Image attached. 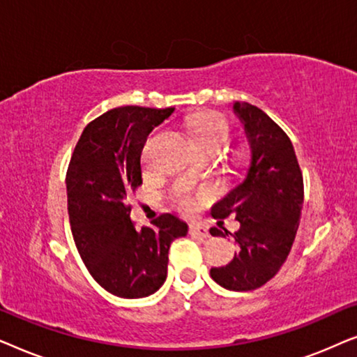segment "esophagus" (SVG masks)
<instances>
[{"label": "esophagus", "instance_id": "esophagus-1", "mask_svg": "<svg viewBox=\"0 0 357 357\" xmlns=\"http://www.w3.org/2000/svg\"><path fill=\"white\" fill-rule=\"evenodd\" d=\"M190 234H192L193 237H199V238H208L209 237L208 229L199 226V224H192V226H190Z\"/></svg>", "mask_w": 357, "mask_h": 357}]
</instances>
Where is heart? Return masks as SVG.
<instances>
[{
    "mask_svg": "<svg viewBox=\"0 0 357 357\" xmlns=\"http://www.w3.org/2000/svg\"><path fill=\"white\" fill-rule=\"evenodd\" d=\"M229 125L227 121L219 115H206L193 120L192 136L195 146L198 148H218L224 149L229 141ZM146 154V149H144ZM208 199V192H193L187 187H178L174 190L172 202L178 211L185 214H192L202 206Z\"/></svg>",
    "mask_w": 357,
    "mask_h": 357,
    "instance_id": "obj_1",
    "label": "heart"
}]
</instances>
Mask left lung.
Wrapping results in <instances>:
<instances>
[{"label":"left lung","mask_w":357,"mask_h":357,"mask_svg":"<svg viewBox=\"0 0 357 357\" xmlns=\"http://www.w3.org/2000/svg\"><path fill=\"white\" fill-rule=\"evenodd\" d=\"M234 112L245 125L250 167L211 214L214 219L236 216L241 222L234 234L238 252L229 265L211 268L209 275L226 289L253 291L270 281L289 255L304 203V180L289 136L280 125L248 102H236ZM227 234V229H211V236Z\"/></svg>","instance_id":"obj_1"}]
</instances>
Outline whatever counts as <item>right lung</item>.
Wrapping results in <instances>:
<instances>
[{"label":"right lung","instance_id":"1","mask_svg":"<svg viewBox=\"0 0 357 357\" xmlns=\"http://www.w3.org/2000/svg\"><path fill=\"white\" fill-rule=\"evenodd\" d=\"M174 110L126 105L105 112L82 131L68 165V214L77 252L92 278L125 299L151 296L164 284L170 243L188 232L169 213L136 229L126 203L143 183L146 138Z\"/></svg>","mask_w":357,"mask_h":357}]
</instances>
